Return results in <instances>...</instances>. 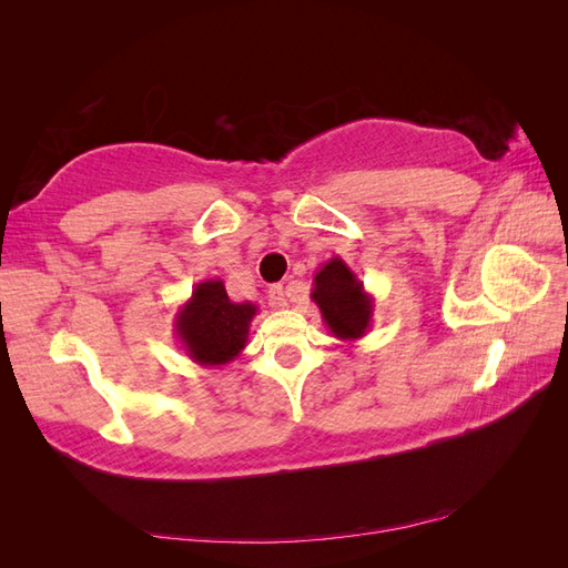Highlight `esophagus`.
<instances>
[{
    "mask_svg": "<svg viewBox=\"0 0 568 568\" xmlns=\"http://www.w3.org/2000/svg\"><path fill=\"white\" fill-rule=\"evenodd\" d=\"M267 294H270V303H272L274 307H286V291H284L282 284L270 286Z\"/></svg>",
    "mask_w": 568,
    "mask_h": 568,
    "instance_id": "obj_1",
    "label": "esophagus"
}]
</instances>
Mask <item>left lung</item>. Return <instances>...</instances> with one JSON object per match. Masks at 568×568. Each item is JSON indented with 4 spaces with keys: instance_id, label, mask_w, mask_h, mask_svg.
<instances>
[{
    "instance_id": "left-lung-1",
    "label": "left lung",
    "mask_w": 568,
    "mask_h": 568,
    "mask_svg": "<svg viewBox=\"0 0 568 568\" xmlns=\"http://www.w3.org/2000/svg\"><path fill=\"white\" fill-rule=\"evenodd\" d=\"M311 298L320 307L326 329L338 341H357L369 332L374 296L341 255L329 257L315 272Z\"/></svg>"
}]
</instances>
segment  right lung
<instances>
[{
  "label": "right lung",
  "mask_w": 568,
  "mask_h": 568,
  "mask_svg": "<svg viewBox=\"0 0 568 568\" xmlns=\"http://www.w3.org/2000/svg\"><path fill=\"white\" fill-rule=\"evenodd\" d=\"M255 303H234L222 280L199 282L175 315V336L186 357L203 367H222L246 348Z\"/></svg>",
  "instance_id": "obj_1"
}]
</instances>
